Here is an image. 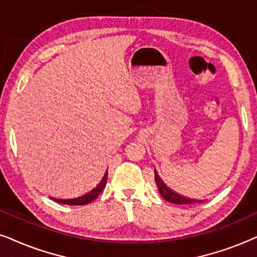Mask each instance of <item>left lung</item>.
I'll use <instances>...</instances> for the list:
<instances>
[{
  "label": "left lung",
  "mask_w": 257,
  "mask_h": 257,
  "mask_svg": "<svg viewBox=\"0 0 257 257\" xmlns=\"http://www.w3.org/2000/svg\"><path fill=\"white\" fill-rule=\"evenodd\" d=\"M154 180H156V184L158 186V189H159L161 196H163L165 200H167V201L175 203V205H189V203L202 202V200L186 198L185 195L179 194V193L173 191V189H171L168 186L165 185V182L163 180H161L156 170H154Z\"/></svg>",
  "instance_id": "left-lung-1"
}]
</instances>
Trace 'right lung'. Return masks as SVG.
<instances>
[{"instance_id": "obj_1", "label": "right lung", "mask_w": 257, "mask_h": 257, "mask_svg": "<svg viewBox=\"0 0 257 257\" xmlns=\"http://www.w3.org/2000/svg\"><path fill=\"white\" fill-rule=\"evenodd\" d=\"M106 180H107V171H106V173L104 174V177H103V179H101V181L99 182V184H98L96 187L92 189V191L86 193V194H84L82 196H78V198H73V199H56V198H52V200H54V201H56V202L64 203V205H75V206L86 205V203L93 201V200L100 194V192L103 191V189L105 188V186H106Z\"/></svg>"}]
</instances>
